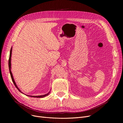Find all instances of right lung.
Wrapping results in <instances>:
<instances>
[{"label": "right lung", "mask_w": 123, "mask_h": 123, "mask_svg": "<svg viewBox=\"0 0 123 123\" xmlns=\"http://www.w3.org/2000/svg\"><path fill=\"white\" fill-rule=\"evenodd\" d=\"M12 47H11V49H10V55H9V60H8V66H9V72H10V76H11V79H12V81H13V83H14V85H15V86L16 87V88L18 90V91H20L21 93H23L20 90V89H19V88H18V87H17V86L16 85V83H15V81H14V78H13V76H12V72H11V54H12ZM50 93V92L48 93H47V94H45V95H41V96H28V95H26V96H30V97H34V98H43V97H45V96H47L48 95H49V94Z\"/></svg>", "instance_id": "add662e5"}]
</instances>
